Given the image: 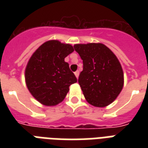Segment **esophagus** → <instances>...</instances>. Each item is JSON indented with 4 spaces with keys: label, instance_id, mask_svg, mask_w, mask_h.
Listing matches in <instances>:
<instances>
[{
    "label": "esophagus",
    "instance_id": "1",
    "mask_svg": "<svg viewBox=\"0 0 148 148\" xmlns=\"http://www.w3.org/2000/svg\"><path fill=\"white\" fill-rule=\"evenodd\" d=\"M79 74H80V72H79V71H77L74 72V74H75V76H76V77L77 78L79 77Z\"/></svg>",
    "mask_w": 148,
    "mask_h": 148
}]
</instances>
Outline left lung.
<instances>
[{"label": "left lung", "mask_w": 148, "mask_h": 148, "mask_svg": "<svg viewBox=\"0 0 148 148\" xmlns=\"http://www.w3.org/2000/svg\"><path fill=\"white\" fill-rule=\"evenodd\" d=\"M74 48L83 60L78 83L87 101L98 108L112 103L124 85L123 70L117 57L102 44L75 45Z\"/></svg>", "instance_id": "1"}]
</instances>
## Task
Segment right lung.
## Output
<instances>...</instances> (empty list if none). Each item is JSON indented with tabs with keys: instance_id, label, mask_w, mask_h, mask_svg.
Returning <instances> with one entry per match:
<instances>
[{
	"instance_id": "obj_1",
	"label": "right lung",
	"mask_w": 148,
	"mask_h": 148,
	"mask_svg": "<svg viewBox=\"0 0 148 148\" xmlns=\"http://www.w3.org/2000/svg\"><path fill=\"white\" fill-rule=\"evenodd\" d=\"M73 51L71 45L49 40L31 56L25 70V81L29 91L40 103L58 104L66 97L70 85L77 81L64 61Z\"/></svg>"
}]
</instances>
